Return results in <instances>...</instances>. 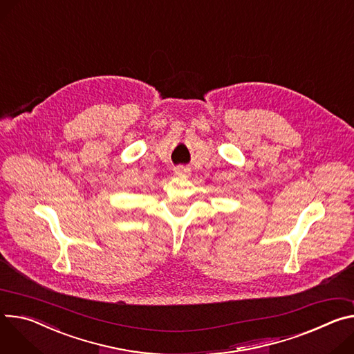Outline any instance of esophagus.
<instances>
[{"mask_svg":"<svg viewBox=\"0 0 354 354\" xmlns=\"http://www.w3.org/2000/svg\"><path fill=\"white\" fill-rule=\"evenodd\" d=\"M190 172L192 171L187 167H176L175 168V175H178V176H189Z\"/></svg>","mask_w":354,"mask_h":354,"instance_id":"34e87169","label":"esophagus"}]
</instances>
